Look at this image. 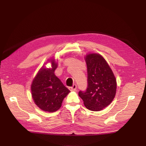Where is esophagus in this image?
<instances>
[{
  "label": "esophagus",
  "mask_w": 146,
  "mask_h": 146,
  "mask_svg": "<svg viewBox=\"0 0 146 146\" xmlns=\"http://www.w3.org/2000/svg\"><path fill=\"white\" fill-rule=\"evenodd\" d=\"M76 89H77V85H76V84H74V85H73V86L72 87H69V90L70 91H76Z\"/></svg>",
  "instance_id": "esophagus-1"
}]
</instances>
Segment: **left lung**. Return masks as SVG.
Here are the masks:
<instances>
[{
	"mask_svg": "<svg viewBox=\"0 0 146 146\" xmlns=\"http://www.w3.org/2000/svg\"><path fill=\"white\" fill-rule=\"evenodd\" d=\"M88 86L78 92L86 108L98 111L111 103L116 92L117 83L111 69L104 57L98 54L86 55Z\"/></svg>",
	"mask_w": 146,
	"mask_h": 146,
	"instance_id": "left-lung-1",
	"label": "left lung"
}]
</instances>
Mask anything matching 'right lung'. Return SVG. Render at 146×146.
Listing matches in <instances>:
<instances>
[{"mask_svg":"<svg viewBox=\"0 0 146 146\" xmlns=\"http://www.w3.org/2000/svg\"><path fill=\"white\" fill-rule=\"evenodd\" d=\"M51 68L42 67L31 85L33 99L38 107L43 111L54 112L58 110L63 100L70 91L64 86L54 72L57 63L52 59Z\"/></svg>","mask_w":146,"mask_h":146,"instance_id":"1","label":"right lung"}]
</instances>
